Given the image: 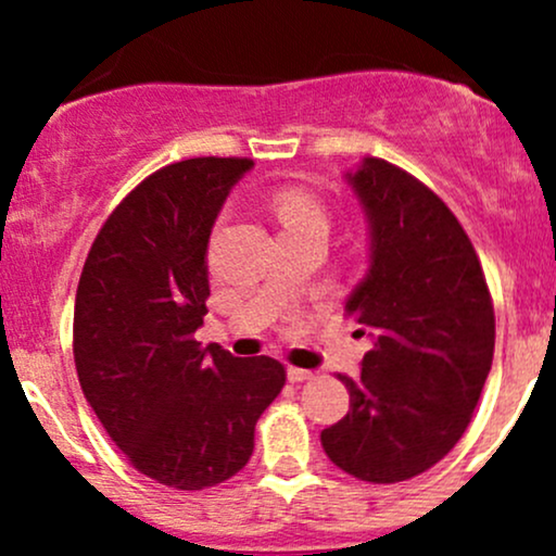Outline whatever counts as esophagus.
I'll return each mask as SVG.
<instances>
[{
	"label": "esophagus",
	"mask_w": 556,
	"mask_h": 556,
	"mask_svg": "<svg viewBox=\"0 0 556 556\" xmlns=\"http://www.w3.org/2000/svg\"><path fill=\"white\" fill-rule=\"evenodd\" d=\"M311 376H314V374H311L308 368H295V366L287 368V379H290L292 384H300V381H308Z\"/></svg>",
	"instance_id": "34e87169"
}]
</instances>
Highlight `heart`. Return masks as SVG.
<instances>
[{
    "label": "heart",
    "instance_id": "heart-1",
    "mask_svg": "<svg viewBox=\"0 0 556 556\" xmlns=\"http://www.w3.org/2000/svg\"><path fill=\"white\" fill-rule=\"evenodd\" d=\"M274 214H277L279 225H282L285 232H292V229L300 227H327V214H324L321 203L314 201L308 193L295 188L279 190L271 201Z\"/></svg>",
    "mask_w": 556,
    "mask_h": 556
}]
</instances>
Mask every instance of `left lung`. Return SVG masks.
Wrapping results in <instances>:
<instances>
[{"label":"left lung","mask_w":556,"mask_h":556,"mask_svg":"<svg viewBox=\"0 0 556 556\" xmlns=\"http://www.w3.org/2000/svg\"><path fill=\"white\" fill-rule=\"evenodd\" d=\"M368 219V271L344 311L374 340L350 410L321 431L329 460L371 483L424 473L468 429L494 358V305L457 216L384 159L344 175Z\"/></svg>","instance_id":"obj_1"}]
</instances>
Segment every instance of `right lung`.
Segmentation results:
<instances>
[{"mask_svg":"<svg viewBox=\"0 0 556 556\" xmlns=\"http://www.w3.org/2000/svg\"><path fill=\"white\" fill-rule=\"evenodd\" d=\"M251 159H185L154 172L96 235L78 295L73 353L80 389L112 442L143 476L198 491L253 455L261 413L285 366L203 348L208 238Z\"/></svg>","mask_w":556,"mask_h":556,"instance_id":"obj_1","label":"right lung"}]
</instances>
